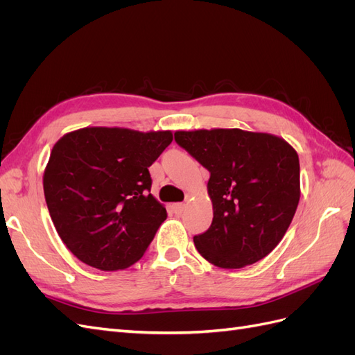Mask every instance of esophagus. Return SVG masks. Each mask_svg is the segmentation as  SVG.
I'll use <instances>...</instances> for the list:
<instances>
[{"mask_svg": "<svg viewBox=\"0 0 355 355\" xmlns=\"http://www.w3.org/2000/svg\"><path fill=\"white\" fill-rule=\"evenodd\" d=\"M173 210H175L176 214H182V213H184V210H185V204L184 202H176L175 206H173Z\"/></svg>", "mask_w": 355, "mask_h": 355, "instance_id": "34e87169", "label": "esophagus"}]
</instances>
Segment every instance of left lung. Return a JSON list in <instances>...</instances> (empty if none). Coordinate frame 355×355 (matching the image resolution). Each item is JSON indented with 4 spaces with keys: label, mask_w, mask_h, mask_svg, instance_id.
Listing matches in <instances>:
<instances>
[{
    "label": "left lung",
    "mask_w": 355,
    "mask_h": 355,
    "mask_svg": "<svg viewBox=\"0 0 355 355\" xmlns=\"http://www.w3.org/2000/svg\"><path fill=\"white\" fill-rule=\"evenodd\" d=\"M175 141L210 171L213 220L194 237L198 253L225 270L263 259L297 209V153L282 137L240 128L176 132Z\"/></svg>",
    "instance_id": "obj_1"
}]
</instances>
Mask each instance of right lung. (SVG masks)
Returning a JSON list of instances; mask_svg holds the SVG:
<instances>
[{
	"label": "right lung",
	"mask_w": 355,
	"mask_h": 355,
	"mask_svg": "<svg viewBox=\"0 0 355 355\" xmlns=\"http://www.w3.org/2000/svg\"><path fill=\"white\" fill-rule=\"evenodd\" d=\"M171 132L85 127L60 137L42 178L50 216L73 256L101 271L124 270L144 256L167 218L149 194L148 167Z\"/></svg>",
	"instance_id": "right-lung-1"
}]
</instances>
